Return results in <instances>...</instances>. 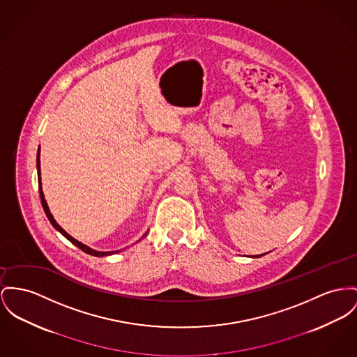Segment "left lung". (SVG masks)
<instances>
[{"mask_svg":"<svg viewBox=\"0 0 357 357\" xmlns=\"http://www.w3.org/2000/svg\"><path fill=\"white\" fill-rule=\"evenodd\" d=\"M264 255H266V253H264ZM264 255H259V256H255V257H261Z\"/></svg>","mask_w":357,"mask_h":357,"instance_id":"1","label":"left lung"}]
</instances>
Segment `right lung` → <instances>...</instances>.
<instances>
[{
    "instance_id": "add662e5",
    "label": "right lung",
    "mask_w": 357,
    "mask_h": 357,
    "mask_svg": "<svg viewBox=\"0 0 357 357\" xmlns=\"http://www.w3.org/2000/svg\"><path fill=\"white\" fill-rule=\"evenodd\" d=\"M36 167H38V183H39V193H40V200H42V206H43V210H45V213L47 215L48 220H50V223L55 227V230H58L63 237L68 238L70 242H72L73 245H75V246H78L82 252H85V253H88V255H91V256H95V257H104V256H111V255H114V253H119L120 250H116V252H98V250H95V249H92V248H89V246H86V245H84L82 242H79V241H77L75 238H73L70 234H68L58 223H56V220L54 219V216L52 214L50 213V208H48L47 202H46V199H45V195H43V190H42V178H40V150H38V157H36ZM147 234V233H146ZM144 234V236H146ZM143 236V237H144Z\"/></svg>"
}]
</instances>
